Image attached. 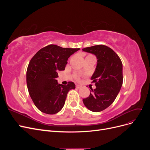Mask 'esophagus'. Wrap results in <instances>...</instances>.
Wrapping results in <instances>:
<instances>
[{
  "mask_svg": "<svg viewBox=\"0 0 150 150\" xmlns=\"http://www.w3.org/2000/svg\"><path fill=\"white\" fill-rule=\"evenodd\" d=\"M76 88H78V89H79V88H81V86H80V85H79V84H76Z\"/></svg>",
  "mask_w": 150,
  "mask_h": 150,
  "instance_id": "1",
  "label": "esophagus"
}]
</instances>
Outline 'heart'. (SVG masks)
Masks as SVG:
<instances>
[{
    "instance_id": "1",
    "label": "heart",
    "mask_w": 150,
    "mask_h": 150,
    "mask_svg": "<svg viewBox=\"0 0 150 150\" xmlns=\"http://www.w3.org/2000/svg\"><path fill=\"white\" fill-rule=\"evenodd\" d=\"M88 57H95L92 54H88V55L86 57V58H88ZM76 79H79V76L78 74L76 75Z\"/></svg>"
}]
</instances>
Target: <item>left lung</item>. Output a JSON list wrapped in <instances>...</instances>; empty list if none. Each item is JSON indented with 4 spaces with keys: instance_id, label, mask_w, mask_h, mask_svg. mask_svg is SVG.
<instances>
[{
    "instance_id": "8db88e82",
    "label": "left lung",
    "mask_w": 150,
    "mask_h": 150,
    "mask_svg": "<svg viewBox=\"0 0 150 150\" xmlns=\"http://www.w3.org/2000/svg\"><path fill=\"white\" fill-rule=\"evenodd\" d=\"M83 51L94 54L98 59L91 77L96 88L91 89L89 96L83 101L91 111H101L114 102L121 89L123 81L122 62L112 49L104 45L86 47Z\"/></svg>"
}]
</instances>
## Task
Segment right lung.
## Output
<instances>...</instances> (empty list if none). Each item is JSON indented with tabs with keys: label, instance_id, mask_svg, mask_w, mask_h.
I'll use <instances>...</instances> for the list:
<instances>
[{
	"label": "right lung",
	"instance_id": "obj_1",
	"mask_svg": "<svg viewBox=\"0 0 150 150\" xmlns=\"http://www.w3.org/2000/svg\"><path fill=\"white\" fill-rule=\"evenodd\" d=\"M78 50L50 44L30 59L27 69V86L32 100L41 112L54 115L60 111L67 93L75 89L73 82L62 85L58 84L56 78L57 72L65 69L68 58Z\"/></svg>",
	"mask_w": 150,
	"mask_h": 150
}]
</instances>
